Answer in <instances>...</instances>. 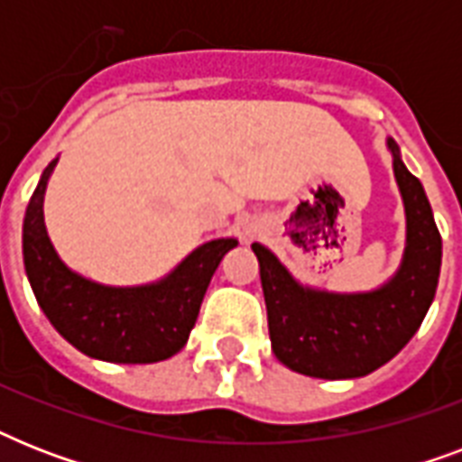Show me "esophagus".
<instances>
[{
	"label": "esophagus",
	"instance_id": "1",
	"mask_svg": "<svg viewBox=\"0 0 462 462\" xmlns=\"http://www.w3.org/2000/svg\"><path fill=\"white\" fill-rule=\"evenodd\" d=\"M249 235H254V230H249Z\"/></svg>",
	"mask_w": 462,
	"mask_h": 462
}]
</instances>
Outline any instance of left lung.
Returning <instances> with one entry per match:
<instances>
[{
    "mask_svg": "<svg viewBox=\"0 0 462 462\" xmlns=\"http://www.w3.org/2000/svg\"><path fill=\"white\" fill-rule=\"evenodd\" d=\"M393 177L405 210V249L395 273L379 288L333 292L300 282L268 246L254 242L268 333L282 365L314 379H359L376 372L415 336L437 295L441 235L422 181L402 162L391 136Z\"/></svg>",
    "mask_w": 462,
    "mask_h": 462,
    "instance_id": "left-lung-1",
    "label": "left lung"
}]
</instances>
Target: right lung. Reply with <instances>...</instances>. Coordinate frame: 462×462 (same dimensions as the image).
Returning a JSON list of instances; mask_svg holds the SVG:
<instances>
[{
  "label": "right lung",
  "mask_w": 462,
  "mask_h": 462,
  "mask_svg": "<svg viewBox=\"0 0 462 462\" xmlns=\"http://www.w3.org/2000/svg\"><path fill=\"white\" fill-rule=\"evenodd\" d=\"M60 158L42 170L23 217V263L40 309L76 350L115 365H153L187 345L208 282L237 237L196 246L167 275L143 285H103L60 259L47 235V181Z\"/></svg>",
  "instance_id": "obj_1"
}]
</instances>
